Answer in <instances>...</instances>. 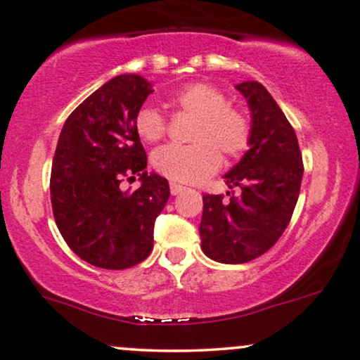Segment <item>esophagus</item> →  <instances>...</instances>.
Here are the masks:
<instances>
[{
  "label": "esophagus",
  "instance_id": "34e87169",
  "mask_svg": "<svg viewBox=\"0 0 360 360\" xmlns=\"http://www.w3.org/2000/svg\"><path fill=\"white\" fill-rule=\"evenodd\" d=\"M185 190V186L184 185H179V184H170V191H172V195H179V193H181V191Z\"/></svg>",
  "mask_w": 360,
  "mask_h": 360
}]
</instances>
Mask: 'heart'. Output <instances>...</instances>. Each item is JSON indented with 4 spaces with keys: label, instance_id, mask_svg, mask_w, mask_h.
Returning a JSON list of instances; mask_svg holds the SVG:
<instances>
[{
    "label": "heart",
    "instance_id": "obj_1",
    "mask_svg": "<svg viewBox=\"0 0 360 360\" xmlns=\"http://www.w3.org/2000/svg\"><path fill=\"white\" fill-rule=\"evenodd\" d=\"M165 105L193 117L190 146H165L152 155L153 169L179 184H198L228 160L241 157L253 139V120L245 107L231 104L221 89L208 82H191L174 92ZM135 132L148 143L167 134V119L153 107H142L134 120Z\"/></svg>",
    "mask_w": 360,
    "mask_h": 360
}]
</instances>
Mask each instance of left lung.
<instances>
[{
	"instance_id": "8db88e82",
	"label": "left lung",
	"mask_w": 360,
	"mask_h": 360,
	"mask_svg": "<svg viewBox=\"0 0 360 360\" xmlns=\"http://www.w3.org/2000/svg\"><path fill=\"white\" fill-rule=\"evenodd\" d=\"M253 117L250 150L225 175L230 188L203 195L200 223L203 253L214 261L240 264L264 255L286 230L301 190L304 165L296 132L263 84L236 86Z\"/></svg>"
}]
</instances>
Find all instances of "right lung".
<instances>
[{"label": "right lung", "instance_id": "1", "mask_svg": "<svg viewBox=\"0 0 360 360\" xmlns=\"http://www.w3.org/2000/svg\"><path fill=\"white\" fill-rule=\"evenodd\" d=\"M152 94L135 74L110 79L79 104L60 130L51 169V203L68 246L89 264L125 269L153 248V225L170 197L169 181L147 174L135 115ZM139 176L137 191L120 184Z\"/></svg>", "mask_w": 360, "mask_h": 360}]
</instances>
